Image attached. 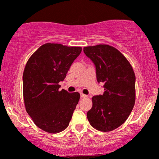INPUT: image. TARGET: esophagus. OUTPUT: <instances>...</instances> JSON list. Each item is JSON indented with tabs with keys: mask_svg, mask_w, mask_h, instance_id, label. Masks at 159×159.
Wrapping results in <instances>:
<instances>
[{
	"mask_svg": "<svg viewBox=\"0 0 159 159\" xmlns=\"http://www.w3.org/2000/svg\"><path fill=\"white\" fill-rule=\"evenodd\" d=\"M88 97L87 95L84 94H83V93H81V98H85V97Z\"/></svg>",
	"mask_w": 159,
	"mask_h": 159,
	"instance_id": "obj_1",
	"label": "esophagus"
}]
</instances>
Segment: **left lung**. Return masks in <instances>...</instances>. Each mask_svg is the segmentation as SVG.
I'll list each match as a JSON object with an SVG mask.
<instances>
[{
	"mask_svg": "<svg viewBox=\"0 0 159 159\" xmlns=\"http://www.w3.org/2000/svg\"><path fill=\"white\" fill-rule=\"evenodd\" d=\"M84 52L94 63L97 81L105 83V90L92 97L88 120L100 132H111L126 121L134 107L135 74L127 59L113 46H86Z\"/></svg>",
	"mask_w": 159,
	"mask_h": 159,
	"instance_id": "1",
	"label": "left lung"
}]
</instances>
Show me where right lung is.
Returning <instances> with one entry per match:
<instances>
[{
    "instance_id": "add662e5",
    "label": "right lung",
    "mask_w": 159,
    "mask_h": 159,
    "mask_svg": "<svg viewBox=\"0 0 159 159\" xmlns=\"http://www.w3.org/2000/svg\"><path fill=\"white\" fill-rule=\"evenodd\" d=\"M81 47L47 43L40 46L27 60L23 73L25 109L38 127L51 134L69 125L80 94L59 90Z\"/></svg>"
}]
</instances>
